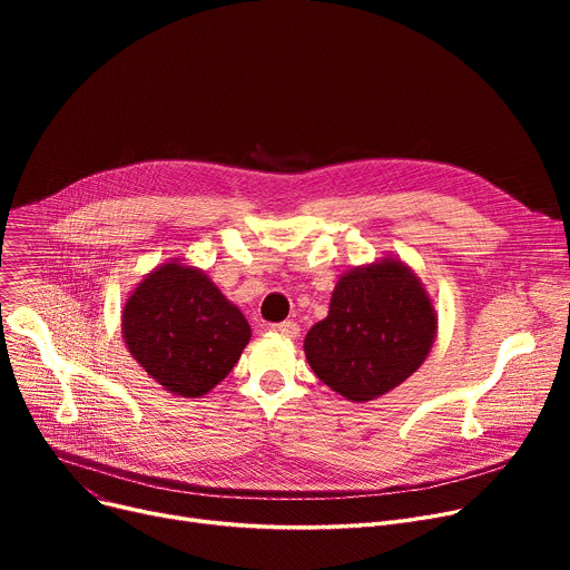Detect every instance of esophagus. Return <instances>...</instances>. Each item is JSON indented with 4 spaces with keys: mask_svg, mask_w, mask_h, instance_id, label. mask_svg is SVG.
Here are the masks:
<instances>
[{
    "mask_svg": "<svg viewBox=\"0 0 570 570\" xmlns=\"http://www.w3.org/2000/svg\"><path fill=\"white\" fill-rule=\"evenodd\" d=\"M269 333L282 335L286 340H295V337H301V325H297L295 321H282V323L269 325Z\"/></svg>",
    "mask_w": 570,
    "mask_h": 570,
    "instance_id": "1",
    "label": "esophagus"
}]
</instances>
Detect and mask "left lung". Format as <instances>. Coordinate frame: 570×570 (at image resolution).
I'll list each match as a JSON object with an SVG mask.
<instances>
[{
  "label": "left lung",
  "instance_id": "1",
  "mask_svg": "<svg viewBox=\"0 0 570 570\" xmlns=\"http://www.w3.org/2000/svg\"><path fill=\"white\" fill-rule=\"evenodd\" d=\"M436 321L421 277L404 261L383 256L337 279L327 316L305 337L307 363L348 402H372L425 363Z\"/></svg>",
  "mask_w": 570,
  "mask_h": 570
}]
</instances>
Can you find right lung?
Instances as JSON below:
<instances>
[{
	"label": "right lung",
	"instance_id": "obj_1",
	"mask_svg": "<svg viewBox=\"0 0 570 570\" xmlns=\"http://www.w3.org/2000/svg\"><path fill=\"white\" fill-rule=\"evenodd\" d=\"M122 337L134 361L177 397H203L228 376L252 327L200 267L157 265L129 293Z\"/></svg>",
	"mask_w": 570,
	"mask_h": 570
}]
</instances>
